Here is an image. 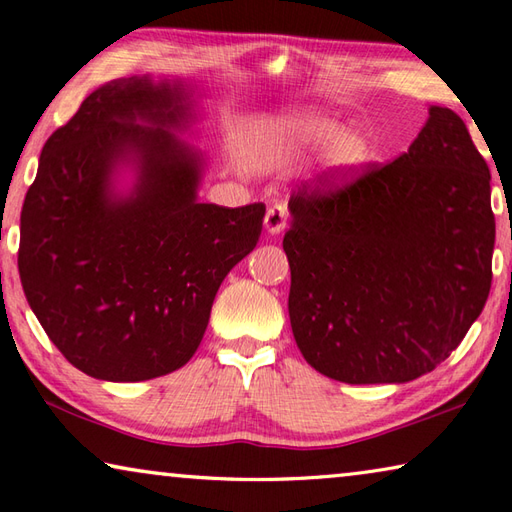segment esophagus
<instances>
[{"instance_id":"esophagus-1","label":"esophagus","mask_w":512,"mask_h":512,"mask_svg":"<svg viewBox=\"0 0 512 512\" xmlns=\"http://www.w3.org/2000/svg\"><path fill=\"white\" fill-rule=\"evenodd\" d=\"M286 206L284 204H273L266 211V220H264V228L270 235H277L286 228Z\"/></svg>"}]
</instances>
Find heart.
I'll return each instance as SVG.
<instances>
[{
    "label": "heart",
    "instance_id": "obj_1",
    "mask_svg": "<svg viewBox=\"0 0 512 512\" xmlns=\"http://www.w3.org/2000/svg\"><path fill=\"white\" fill-rule=\"evenodd\" d=\"M290 134L301 145L321 147L330 143L328 151H325V165L332 171L341 173V176L358 171L369 160V156H372L369 140L361 132H341L339 125L328 121V118H301V121L290 127Z\"/></svg>",
    "mask_w": 512,
    "mask_h": 512
}]
</instances>
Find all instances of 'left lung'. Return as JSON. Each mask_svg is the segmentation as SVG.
I'll list each match as a JSON object with an SVG mask.
<instances>
[{
	"mask_svg": "<svg viewBox=\"0 0 512 512\" xmlns=\"http://www.w3.org/2000/svg\"><path fill=\"white\" fill-rule=\"evenodd\" d=\"M288 312L303 358L350 385L407 383L462 343L491 292V171L449 107L409 151L288 202Z\"/></svg>",
	"mask_w": 512,
	"mask_h": 512,
	"instance_id": "obj_1",
	"label": "left lung"
}]
</instances>
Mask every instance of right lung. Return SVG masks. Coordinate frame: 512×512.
<instances>
[{"label":"right lung","instance_id":"obj_1","mask_svg":"<svg viewBox=\"0 0 512 512\" xmlns=\"http://www.w3.org/2000/svg\"><path fill=\"white\" fill-rule=\"evenodd\" d=\"M182 81L101 85L43 145L21 209L19 277L50 341L83 374L138 383L198 350L217 288L262 235L266 206L198 202L204 158ZM123 164L129 194L113 189Z\"/></svg>","mask_w":512,"mask_h":512}]
</instances>
